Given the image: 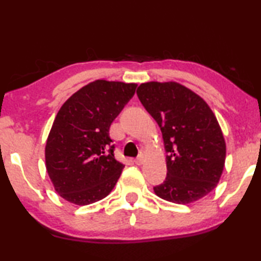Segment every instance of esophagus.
<instances>
[{
  "label": "esophagus",
  "mask_w": 261,
  "mask_h": 261,
  "mask_svg": "<svg viewBox=\"0 0 261 261\" xmlns=\"http://www.w3.org/2000/svg\"><path fill=\"white\" fill-rule=\"evenodd\" d=\"M135 163L137 164V166H141V164L143 163V156H142V155H139V156L137 157V159L135 160Z\"/></svg>",
  "instance_id": "1"
}]
</instances>
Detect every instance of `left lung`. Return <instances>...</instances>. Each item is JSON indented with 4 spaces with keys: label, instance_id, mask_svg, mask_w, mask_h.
<instances>
[{
    "label": "left lung",
    "instance_id": "obj_1",
    "mask_svg": "<svg viewBox=\"0 0 261 261\" xmlns=\"http://www.w3.org/2000/svg\"><path fill=\"white\" fill-rule=\"evenodd\" d=\"M137 95L159 124L168 152L167 177L153 192L178 204L208 195L221 177L226 143L207 102L174 82L142 84Z\"/></svg>",
    "mask_w": 261,
    "mask_h": 261
}]
</instances>
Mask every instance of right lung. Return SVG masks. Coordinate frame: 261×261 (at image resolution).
<instances>
[{"label": "right lung", "mask_w": 261, "mask_h": 261, "mask_svg": "<svg viewBox=\"0 0 261 261\" xmlns=\"http://www.w3.org/2000/svg\"><path fill=\"white\" fill-rule=\"evenodd\" d=\"M136 84L95 82L64 102L46 143V169L68 202L86 205L104 199L124 166L115 159L110 126L134 97Z\"/></svg>", "instance_id": "obj_1"}]
</instances>
